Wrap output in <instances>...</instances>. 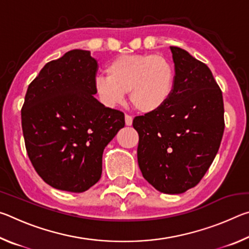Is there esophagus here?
Listing matches in <instances>:
<instances>
[{
  "label": "esophagus",
  "mask_w": 249,
  "mask_h": 249,
  "mask_svg": "<svg viewBox=\"0 0 249 249\" xmlns=\"http://www.w3.org/2000/svg\"><path fill=\"white\" fill-rule=\"evenodd\" d=\"M125 124H126V126H132L133 117L129 116V115H125Z\"/></svg>",
  "instance_id": "obj_1"
}]
</instances>
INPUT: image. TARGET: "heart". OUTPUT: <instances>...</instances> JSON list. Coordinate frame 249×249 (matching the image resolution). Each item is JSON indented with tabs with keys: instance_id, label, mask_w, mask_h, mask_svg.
Returning a JSON list of instances; mask_svg holds the SVG:
<instances>
[{
	"instance_id": "1",
	"label": "heart",
	"mask_w": 249,
	"mask_h": 249,
	"mask_svg": "<svg viewBox=\"0 0 249 249\" xmlns=\"http://www.w3.org/2000/svg\"><path fill=\"white\" fill-rule=\"evenodd\" d=\"M107 73L93 82L96 98L107 107L123 103L129 91L133 107L149 114L161 108L174 91V65L161 54H122L107 65Z\"/></svg>"
}]
</instances>
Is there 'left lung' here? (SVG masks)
<instances>
[{
    "instance_id": "8db88e82",
    "label": "left lung",
    "mask_w": 249,
    "mask_h": 249,
    "mask_svg": "<svg viewBox=\"0 0 249 249\" xmlns=\"http://www.w3.org/2000/svg\"><path fill=\"white\" fill-rule=\"evenodd\" d=\"M175 87L163 107L136 116L138 166L153 187L180 195L200 182L213 162L224 132L222 91L209 67L170 47Z\"/></svg>"
}]
</instances>
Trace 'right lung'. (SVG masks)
I'll use <instances>...</instances> for the list:
<instances>
[{"instance_id": "add662e5", "label": "right lung", "mask_w": 249, "mask_h": 249, "mask_svg": "<svg viewBox=\"0 0 249 249\" xmlns=\"http://www.w3.org/2000/svg\"><path fill=\"white\" fill-rule=\"evenodd\" d=\"M98 62L73 49L46 64L22 107L25 146L34 168L58 190L84 192L102 174L103 150L125 125L124 114L94 98Z\"/></svg>"}]
</instances>
